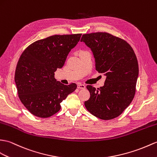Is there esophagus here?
I'll return each mask as SVG.
<instances>
[{"mask_svg":"<svg viewBox=\"0 0 157 157\" xmlns=\"http://www.w3.org/2000/svg\"><path fill=\"white\" fill-rule=\"evenodd\" d=\"M78 89H85L86 86L83 85V84H78Z\"/></svg>","mask_w":157,"mask_h":157,"instance_id":"obj_1","label":"esophagus"}]
</instances>
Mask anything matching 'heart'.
I'll use <instances>...</instances> for the list:
<instances>
[{
	"label": "heart",
	"mask_w": 157,
	"mask_h": 157,
	"mask_svg": "<svg viewBox=\"0 0 157 157\" xmlns=\"http://www.w3.org/2000/svg\"><path fill=\"white\" fill-rule=\"evenodd\" d=\"M81 52H83V51H81V52H79V53H81Z\"/></svg>",
	"instance_id": "1"
}]
</instances>
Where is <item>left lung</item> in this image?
Instances as JSON below:
<instances>
[{"mask_svg":"<svg viewBox=\"0 0 157 157\" xmlns=\"http://www.w3.org/2000/svg\"><path fill=\"white\" fill-rule=\"evenodd\" d=\"M81 41L92 50L96 70L106 76L97 90L87 86L90 99L84 102L92 115L101 120L118 117L128 106L136 92L138 64L133 49L124 40L108 33L82 35Z\"/></svg>","mask_w":157,"mask_h":157,"instance_id":"1","label":"left lung"}]
</instances>
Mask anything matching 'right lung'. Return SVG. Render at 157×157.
Masks as SVG:
<instances>
[{
  "label": "right lung",
  "instance_id": "add662e5",
  "mask_svg": "<svg viewBox=\"0 0 157 157\" xmlns=\"http://www.w3.org/2000/svg\"><path fill=\"white\" fill-rule=\"evenodd\" d=\"M82 34L55 35L33 43L17 65L14 81L21 101L32 114L48 118L61 109L60 103L77 88L57 81L55 71L63 66Z\"/></svg>",
  "mask_w": 157,
  "mask_h": 157
}]
</instances>
